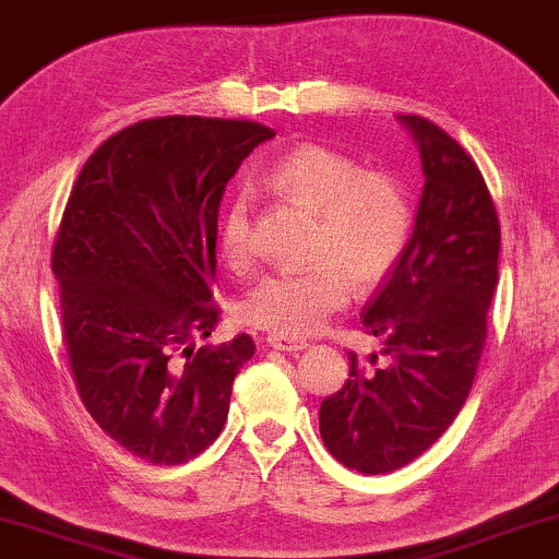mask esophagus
<instances>
[{
	"instance_id": "esophagus-1",
	"label": "esophagus",
	"mask_w": 559,
	"mask_h": 559,
	"mask_svg": "<svg viewBox=\"0 0 559 559\" xmlns=\"http://www.w3.org/2000/svg\"><path fill=\"white\" fill-rule=\"evenodd\" d=\"M267 346L275 348V352L297 354V352H301V348H307V341H301V338H292V335H278V333H271V335H267Z\"/></svg>"
}]
</instances>
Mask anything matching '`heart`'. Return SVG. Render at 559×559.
<instances>
[{
  "label": "heart",
  "mask_w": 559,
  "mask_h": 559,
  "mask_svg": "<svg viewBox=\"0 0 559 559\" xmlns=\"http://www.w3.org/2000/svg\"><path fill=\"white\" fill-rule=\"evenodd\" d=\"M267 190L318 213L309 258L301 271L262 275L241 299V318L278 335L314 333L356 288H372L399 265L412 239L414 207L399 177L365 169L335 147L301 143L275 158L265 171ZM221 258L247 267L254 258L252 200H228L218 234Z\"/></svg>",
  "instance_id": "b5f03b06"
}]
</instances>
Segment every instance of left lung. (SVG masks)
Wrapping results in <instances>:
<instances>
[{
    "instance_id": "1",
    "label": "left lung",
    "mask_w": 559,
    "mask_h": 559,
    "mask_svg": "<svg viewBox=\"0 0 559 559\" xmlns=\"http://www.w3.org/2000/svg\"><path fill=\"white\" fill-rule=\"evenodd\" d=\"M401 122L419 143L425 190L399 265L365 305L367 335L388 367L348 354L338 393L320 403V435L335 461L388 474L419 459L453 425L474 385L497 286L500 221L479 166L425 117Z\"/></svg>"
}]
</instances>
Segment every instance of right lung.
<instances>
[{
	"instance_id": "right-lung-1",
	"label": "right lung",
	"mask_w": 559,
	"mask_h": 559,
	"mask_svg": "<svg viewBox=\"0 0 559 559\" xmlns=\"http://www.w3.org/2000/svg\"><path fill=\"white\" fill-rule=\"evenodd\" d=\"M271 127L158 117L96 147L72 185L51 250L62 341L87 414L156 466H179L226 425L247 333L200 346L221 320L213 299L226 181Z\"/></svg>"
}]
</instances>
